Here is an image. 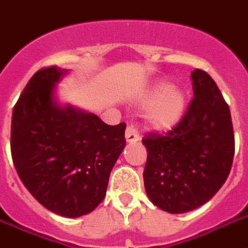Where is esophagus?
I'll list each match as a JSON object with an SVG mask.
<instances>
[{
	"label": "esophagus",
	"instance_id": "esophagus-1",
	"mask_svg": "<svg viewBox=\"0 0 248 248\" xmlns=\"http://www.w3.org/2000/svg\"><path fill=\"white\" fill-rule=\"evenodd\" d=\"M125 139H126V142H129V143L137 142V140H139V134H138V132H137V129L134 128V126L129 125L128 128H126Z\"/></svg>",
	"mask_w": 248,
	"mask_h": 248
}]
</instances>
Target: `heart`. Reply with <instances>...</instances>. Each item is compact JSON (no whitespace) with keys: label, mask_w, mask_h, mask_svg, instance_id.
<instances>
[{"label":"heart","mask_w":248,"mask_h":248,"mask_svg":"<svg viewBox=\"0 0 248 248\" xmlns=\"http://www.w3.org/2000/svg\"><path fill=\"white\" fill-rule=\"evenodd\" d=\"M149 101L146 108V119L157 129H170L181 120L186 109V96L183 90L159 82L146 95Z\"/></svg>","instance_id":"1"}]
</instances>
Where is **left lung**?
Instances as JSON below:
<instances>
[{
  "mask_svg": "<svg viewBox=\"0 0 248 248\" xmlns=\"http://www.w3.org/2000/svg\"><path fill=\"white\" fill-rule=\"evenodd\" d=\"M194 97L169 132L143 137L144 187L151 202L180 214L209 202L226 183L234 156L230 106L205 71L191 73Z\"/></svg>",
  "mask_w": 248,
  "mask_h": 248,
  "instance_id": "left-lung-1",
  "label": "left lung"
}]
</instances>
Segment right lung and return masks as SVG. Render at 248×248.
I'll return each mask as SVG.
<instances>
[{"label": "right lung", "instance_id": "add662e5", "mask_svg": "<svg viewBox=\"0 0 248 248\" xmlns=\"http://www.w3.org/2000/svg\"><path fill=\"white\" fill-rule=\"evenodd\" d=\"M64 73L50 65L29 79L12 111L11 156L22 184L44 208L76 218L105 198L126 125L61 108L53 92Z\"/></svg>", "mask_w": 248, "mask_h": 248}]
</instances>
